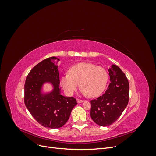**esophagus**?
<instances>
[{"mask_svg": "<svg viewBox=\"0 0 156 156\" xmlns=\"http://www.w3.org/2000/svg\"><path fill=\"white\" fill-rule=\"evenodd\" d=\"M77 103H83V102H84V100H80V99H77Z\"/></svg>", "mask_w": 156, "mask_h": 156, "instance_id": "obj_1", "label": "esophagus"}]
</instances>
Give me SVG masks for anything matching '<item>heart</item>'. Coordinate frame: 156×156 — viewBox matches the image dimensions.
I'll return each instance as SVG.
<instances>
[{"label":"heart","instance_id":"obj_1","mask_svg":"<svg viewBox=\"0 0 156 156\" xmlns=\"http://www.w3.org/2000/svg\"><path fill=\"white\" fill-rule=\"evenodd\" d=\"M108 78L105 68L91 63L81 62L71 67L68 74L60 78V84L68 95H72L80 84L83 95L95 98L104 91Z\"/></svg>","mask_w":156,"mask_h":156}]
</instances>
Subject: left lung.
Instances as JSON below:
<instances>
[{
	"mask_svg": "<svg viewBox=\"0 0 156 156\" xmlns=\"http://www.w3.org/2000/svg\"><path fill=\"white\" fill-rule=\"evenodd\" d=\"M110 84L105 94L90 101V116L99 126H108L122 115L129 101V84L124 73L115 64L108 69Z\"/></svg>",
	"mask_w": 156,
	"mask_h": 156,
	"instance_id": "1",
	"label": "left lung"
}]
</instances>
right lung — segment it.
<instances>
[{
	"mask_svg": "<svg viewBox=\"0 0 156 156\" xmlns=\"http://www.w3.org/2000/svg\"><path fill=\"white\" fill-rule=\"evenodd\" d=\"M59 58L52 56L36 65L28 74L25 84V104L31 115L41 126L59 128L68 120L73 108L77 104L73 97L61 95ZM52 89L45 92V84Z\"/></svg>",
	"mask_w": 156,
	"mask_h": 156,
	"instance_id": "add662e5",
	"label": "right lung"
}]
</instances>
